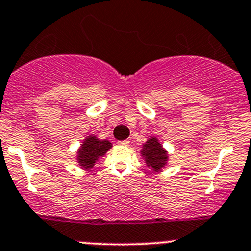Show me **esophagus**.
<instances>
[{
  "label": "esophagus",
  "mask_w": 251,
  "mask_h": 251,
  "mask_svg": "<svg viewBox=\"0 0 251 251\" xmlns=\"http://www.w3.org/2000/svg\"><path fill=\"white\" fill-rule=\"evenodd\" d=\"M119 145H121V146H128V145H130V141H128V140H124V141H119Z\"/></svg>",
  "instance_id": "34e87169"
}]
</instances>
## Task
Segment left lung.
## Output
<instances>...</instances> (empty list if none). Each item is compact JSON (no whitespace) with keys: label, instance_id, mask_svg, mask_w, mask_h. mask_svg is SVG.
Here are the masks:
<instances>
[{"label":"left lung","instance_id":"left-lung-1","mask_svg":"<svg viewBox=\"0 0 251 251\" xmlns=\"http://www.w3.org/2000/svg\"><path fill=\"white\" fill-rule=\"evenodd\" d=\"M140 153H141V157L145 160L147 167L156 171V172L162 170L168 162V152L163 149L157 137L154 136L150 137L142 145V150L140 151Z\"/></svg>","mask_w":251,"mask_h":251}]
</instances>
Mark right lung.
I'll list each match as a JSON object with an SVG mask.
<instances>
[{
    "label": "right lung",
    "instance_id": "add662e5",
    "mask_svg": "<svg viewBox=\"0 0 251 251\" xmlns=\"http://www.w3.org/2000/svg\"><path fill=\"white\" fill-rule=\"evenodd\" d=\"M111 147V142L107 140H100L94 135H89L83 140L76 152V161L81 168L89 171L95 166L100 157H104Z\"/></svg>",
    "mask_w": 251,
    "mask_h": 251
}]
</instances>
